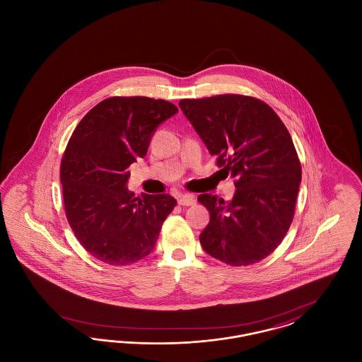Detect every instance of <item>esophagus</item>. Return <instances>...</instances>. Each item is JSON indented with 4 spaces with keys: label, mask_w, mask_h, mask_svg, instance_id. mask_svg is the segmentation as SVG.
<instances>
[{
    "label": "esophagus",
    "mask_w": 362,
    "mask_h": 362,
    "mask_svg": "<svg viewBox=\"0 0 362 362\" xmlns=\"http://www.w3.org/2000/svg\"><path fill=\"white\" fill-rule=\"evenodd\" d=\"M177 204L180 206H192L195 204V198L191 194H185V195H180L177 198Z\"/></svg>",
    "instance_id": "esophagus-1"
}]
</instances>
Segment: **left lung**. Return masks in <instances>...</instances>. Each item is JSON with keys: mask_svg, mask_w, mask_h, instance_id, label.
Returning <instances> with one entry per match:
<instances>
[{"mask_svg": "<svg viewBox=\"0 0 362 362\" xmlns=\"http://www.w3.org/2000/svg\"><path fill=\"white\" fill-rule=\"evenodd\" d=\"M226 176L235 195L201 194L210 213L199 236L204 250L230 266H248L269 257L288 233L296 209L301 164L292 137L269 104L236 93L179 102Z\"/></svg>", "mask_w": 362, "mask_h": 362, "instance_id": "obj_1", "label": "left lung"}]
</instances>
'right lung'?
Listing matches in <instances>:
<instances>
[{"label": "right lung", "instance_id": "right-lung-1", "mask_svg": "<svg viewBox=\"0 0 362 362\" xmlns=\"http://www.w3.org/2000/svg\"><path fill=\"white\" fill-rule=\"evenodd\" d=\"M177 111L163 99L114 96L76 126L61 161L65 214L77 240L100 262L126 266L153 251L176 199L168 194L136 198L126 183L156 127Z\"/></svg>", "mask_w": 362, "mask_h": 362}]
</instances>
